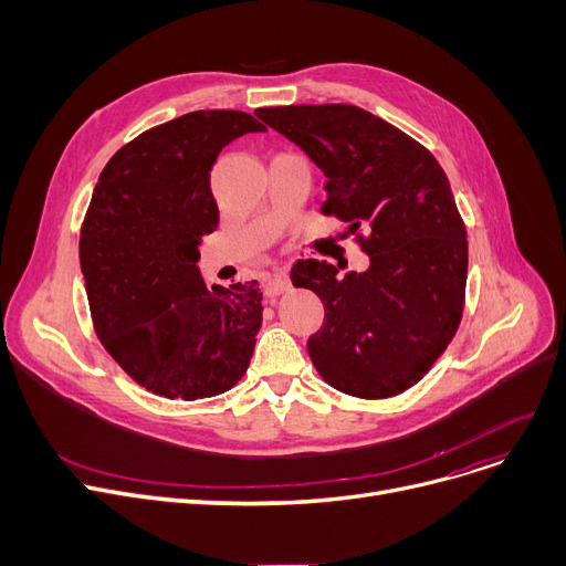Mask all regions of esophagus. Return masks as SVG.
Wrapping results in <instances>:
<instances>
[{
    "mask_svg": "<svg viewBox=\"0 0 566 566\" xmlns=\"http://www.w3.org/2000/svg\"><path fill=\"white\" fill-rule=\"evenodd\" d=\"M289 289H291V282H289L286 275H273L271 280L265 282V295H268V298H277V295H282Z\"/></svg>",
    "mask_w": 566,
    "mask_h": 566,
    "instance_id": "obj_1",
    "label": "esophagus"
}]
</instances>
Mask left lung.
<instances>
[{"label": "left lung", "mask_w": 566, "mask_h": 566, "mask_svg": "<svg viewBox=\"0 0 566 566\" xmlns=\"http://www.w3.org/2000/svg\"><path fill=\"white\" fill-rule=\"evenodd\" d=\"M256 116L325 174L323 216L348 222L369 254L365 273L344 277L328 261L293 265V286L312 289L325 310L307 342L316 371L350 397L401 395L463 316L468 241L448 176L429 148L363 107H259Z\"/></svg>", "instance_id": "8db88e82"}]
</instances>
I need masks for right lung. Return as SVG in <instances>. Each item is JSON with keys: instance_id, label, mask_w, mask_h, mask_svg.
I'll list each match as a JSON object with an SVG mask.
<instances>
[{"instance_id": "1", "label": "right lung", "mask_w": 566, "mask_h": 566, "mask_svg": "<svg viewBox=\"0 0 566 566\" xmlns=\"http://www.w3.org/2000/svg\"><path fill=\"white\" fill-rule=\"evenodd\" d=\"M261 130L238 109L190 112L144 130L101 171L80 231L88 310L105 350L148 392L216 397L250 367L259 282L208 289L197 261L220 220L211 169L229 142Z\"/></svg>"}]
</instances>
